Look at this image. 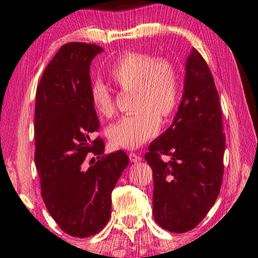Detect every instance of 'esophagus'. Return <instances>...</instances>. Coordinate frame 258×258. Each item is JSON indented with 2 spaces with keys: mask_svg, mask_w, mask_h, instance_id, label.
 Here are the masks:
<instances>
[{
  "mask_svg": "<svg viewBox=\"0 0 258 258\" xmlns=\"http://www.w3.org/2000/svg\"><path fill=\"white\" fill-rule=\"evenodd\" d=\"M129 159L132 162H138L142 160V157L136 153H129Z\"/></svg>",
  "mask_w": 258,
  "mask_h": 258,
  "instance_id": "34e87169",
  "label": "esophagus"
}]
</instances>
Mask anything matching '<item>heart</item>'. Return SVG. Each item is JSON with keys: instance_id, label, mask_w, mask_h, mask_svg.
<instances>
[{"instance_id": "heart-1", "label": "heart", "mask_w": 258, "mask_h": 258, "mask_svg": "<svg viewBox=\"0 0 258 258\" xmlns=\"http://www.w3.org/2000/svg\"><path fill=\"white\" fill-rule=\"evenodd\" d=\"M109 78L123 91H135L132 115L123 116L108 129L110 144L137 149L159 132L160 117L174 113L181 96V78L175 63L151 54L129 51L117 57ZM90 99L99 116L110 118L116 112L112 91L100 81L90 89Z\"/></svg>"}]
</instances>
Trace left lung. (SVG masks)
Returning a JSON list of instances; mask_svg holds the SVG:
<instances>
[{
	"label": "left lung",
	"instance_id": "left-lung-1",
	"mask_svg": "<svg viewBox=\"0 0 258 258\" xmlns=\"http://www.w3.org/2000/svg\"><path fill=\"white\" fill-rule=\"evenodd\" d=\"M224 151L219 94L207 62L192 48L173 123L145 154L153 172V218L160 227L184 233L203 220L219 195ZM161 154L171 160L162 162Z\"/></svg>",
	"mask_w": 258,
	"mask_h": 258
}]
</instances>
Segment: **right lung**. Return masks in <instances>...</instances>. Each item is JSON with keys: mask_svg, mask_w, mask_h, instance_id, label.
Listing matches in <instances>:
<instances>
[{"mask_svg": "<svg viewBox=\"0 0 258 258\" xmlns=\"http://www.w3.org/2000/svg\"><path fill=\"white\" fill-rule=\"evenodd\" d=\"M104 50L93 43L63 45L43 71L35 94L34 161L41 196L63 232L96 235L108 223L112 191L129 164L122 150L104 154L99 120L90 99V66ZM99 160L88 169L84 160Z\"/></svg>", "mask_w": 258, "mask_h": 258, "instance_id": "add662e5", "label": "right lung"}]
</instances>
